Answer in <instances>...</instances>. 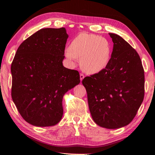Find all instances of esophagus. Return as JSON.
Segmentation results:
<instances>
[{
    "instance_id": "1",
    "label": "esophagus",
    "mask_w": 155,
    "mask_h": 155,
    "mask_svg": "<svg viewBox=\"0 0 155 155\" xmlns=\"http://www.w3.org/2000/svg\"><path fill=\"white\" fill-rule=\"evenodd\" d=\"M84 78V74H82V73H81V74H80V79H81V81H82L83 80Z\"/></svg>"
}]
</instances>
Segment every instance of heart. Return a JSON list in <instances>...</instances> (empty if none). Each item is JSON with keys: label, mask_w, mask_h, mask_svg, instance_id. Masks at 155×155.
I'll use <instances>...</instances> for the list:
<instances>
[{"label": "heart", "mask_w": 155, "mask_h": 155, "mask_svg": "<svg viewBox=\"0 0 155 155\" xmlns=\"http://www.w3.org/2000/svg\"><path fill=\"white\" fill-rule=\"evenodd\" d=\"M111 43L97 35L81 33L73 39L69 48L65 51L69 60L80 59V65L84 71L96 74L107 68L111 60Z\"/></svg>", "instance_id": "1"}]
</instances>
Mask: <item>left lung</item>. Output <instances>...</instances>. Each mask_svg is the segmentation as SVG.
Here are the masks:
<instances>
[{
	"instance_id": "1",
	"label": "left lung",
	"mask_w": 155,
	"mask_h": 155,
	"mask_svg": "<svg viewBox=\"0 0 155 155\" xmlns=\"http://www.w3.org/2000/svg\"><path fill=\"white\" fill-rule=\"evenodd\" d=\"M111 60L102 71L83 79L93 120L116 129L129 125L143 102L144 71L138 53L125 39L109 33Z\"/></svg>"
}]
</instances>
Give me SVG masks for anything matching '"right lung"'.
<instances>
[{
    "label": "right lung",
    "instance_id": "obj_1",
    "mask_svg": "<svg viewBox=\"0 0 155 155\" xmlns=\"http://www.w3.org/2000/svg\"><path fill=\"white\" fill-rule=\"evenodd\" d=\"M68 37L65 28L39 30L21 44L12 61V100L34 126L58 123L64 95L81 82L77 71L62 64Z\"/></svg>",
    "mask_w": 155,
    "mask_h": 155
}]
</instances>
